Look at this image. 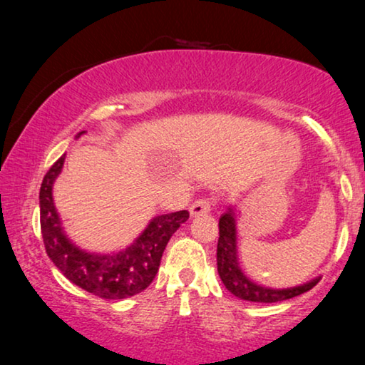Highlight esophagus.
<instances>
[{
	"instance_id": "1",
	"label": "esophagus",
	"mask_w": 365,
	"mask_h": 365,
	"mask_svg": "<svg viewBox=\"0 0 365 365\" xmlns=\"http://www.w3.org/2000/svg\"><path fill=\"white\" fill-rule=\"evenodd\" d=\"M212 206H214V201L211 197H202V199H197V201H194L191 204V207H189V212H191L192 217L202 216V214L211 212Z\"/></svg>"
}]
</instances>
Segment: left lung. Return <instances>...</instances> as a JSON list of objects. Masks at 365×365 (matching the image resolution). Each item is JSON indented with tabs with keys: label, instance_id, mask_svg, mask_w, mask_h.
<instances>
[{
	"label": "left lung",
	"instance_id": "left-lung-1",
	"mask_svg": "<svg viewBox=\"0 0 365 365\" xmlns=\"http://www.w3.org/2000/svg\"><path fill=\"white\" fill-rule=\"evenodd\" d=\"M217 272L226 289L234 296L244 301L251 302H279L292 299L301 294L311 291L319 282L312 279L311 282L302 286L289 289H271L259 286L251 281L239 266L237 257V231H236V216L234 209L229 207L226 212L219 217V241H217Z\"/></svg>",
	"mask_w": 365,
	"mask_h": 365
}]
</instances>
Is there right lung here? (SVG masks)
Here are the masks:
<instances>
[{"instance_id":"add662e5","label":"right lung","mask_w":365,"mask_h":365,"mask_svg":"<svg viewBox=\"0 0 365 365\" xmlns=\"http://www.w3.org/2000/svg\"><path fill=\"white\" fill-rule=\"evenodd\" d=\"M64 156L66 154L49 168L39 189V221L46 254L64 277L94 296L113 301L136 296L156 277L169 239L187 221L189 212L178 211L156 216L131 246L119 252L83 251L66 237L53 202V184L61 173Z\"/></svg>"}]
</instances>
